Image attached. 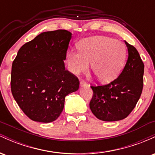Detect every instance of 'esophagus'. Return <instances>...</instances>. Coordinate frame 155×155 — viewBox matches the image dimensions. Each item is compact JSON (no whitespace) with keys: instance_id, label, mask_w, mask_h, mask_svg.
I'll return each mask as SVG.
<instances>
[{"instance_id":"34e87169","label":"esophagus","mask_w":155,"mask_h":155,"mask_svg":"<svg viewBox=\"0 0 155 155\" xmlns=\"http://www.w3.org/2000/svg\"><path fill=\"white\" fill-rule=\"evenodd\" d=\"M87 86V84L84 82V81H80V87H86Z\"/></svg>"}]
</instances>
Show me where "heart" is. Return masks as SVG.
I'll use <instances>...</instances> for the list:
<instances>
[{
    "mask_svg": "<svg viewBox=\"0 0 155 155\" xmlns=\"http://www.w3.org/2000/svg\"><path fill=\"white\" fill-rule=\"evenodd\" d=\"M79 50L68 51L65 62L74 74L86 73L92 63V71L101 82L113 81L120 75L126 61V49L115 39L93 36L79 43Z\"/></svg>",
    "mask_w": 155,
    "mask_h": 155,
    "instance_id": "b5f03b06",
    "label": "heart"
}]
</instances>
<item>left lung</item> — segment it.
Here are the masks:
<instances>
[{
    "label": "left lung",
    "instance_id": "obj_1",
    "mask_svg": "<svg viewBox=\"0 0 155 155\" xmlns=\"http://www.w3.org/2000/svg\"><path fill=\"white\" fill-rule=\"evenodd\" d=\"M128 58L117 79L106 85L91 87L93 95L90 108L95 116L105 122L126 118L139 100L143 90L144 65L138 51L125 41Z\"/></svg>",
    "mask_w": 155,
    "mask_h": 155
}]
</instances>
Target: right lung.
Masks as SVG:
<instances>
[{
    "mask_svg": "<svg viewBox=\"0 0 155 155\" xmlns=\"http://www.w3.org/2000/svg\"><path fill=\"white\" fill-rule=\"evenodd\" d=\"M71 35L66 30L40 33L19 49L12 63V95L32 120H56L65 96L79 90V79L65 70L64 64Z\"/></svg>",
    "mask_w": 155,
    "mask_h": 155,
    "instance_id": "right-lung-1",
    "label": "right lung"
}]
</instances>
